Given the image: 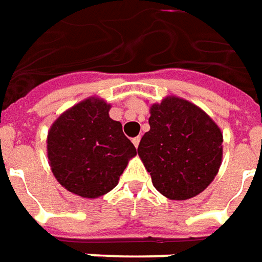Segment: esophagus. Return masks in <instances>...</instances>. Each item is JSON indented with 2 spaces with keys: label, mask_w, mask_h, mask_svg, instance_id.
<instances>
[{
  "label": "esophagus",
  "mask_w": 262,
  "mask_h": 262,
  "mask_svg": "<svg viewBox=\"0 0 262 262\" xmlns=\"http://www.w3.org/2000/svg\"><path fill=\"white\" fill-rule=\"evenodd\" d=\"M140 141H141V137H135V138H133V144H134L135 147H138Z\"/></svg>",
  "instance_id": "obj_1"
}]
</instances>
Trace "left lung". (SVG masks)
<instances>
[{
	"label": "left lung",
	"mask_w": 262,
	"mask_h": 262,
	"mask_svg": "<svg viewBox=\"0 0 262 262\" xmlns=\"http://www.w3.org/2000/svg\"><path fill=\"white\" fill-rule=\"evenodd\" d=\"M149 114L138 155L155 189L176 201L198 195L221 167V129L198 105L176 95L152 104Z\"/></svg>",
	"instance_id": "obj_1"
}]
</instances>
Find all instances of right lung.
Instances as JSON below:
<instances>
[{
	"instance_id": "add662e5",
	"label": "right lung",
	"mask_w": 262,
	"mask_h": 262,
	"mask_svg": "<svg viewBox=\"0 0 262 262\" xmlns=\"http://www.w3.org/2000/svg\"><path fill=\"white\" fill-rule=\"evenodd\" d=\"M111 105L88 97L59 115L47 135V155L54 177L75 195L94 200L118 184L128 161L137 155Z\"/></svg>"
}]
</instances>
